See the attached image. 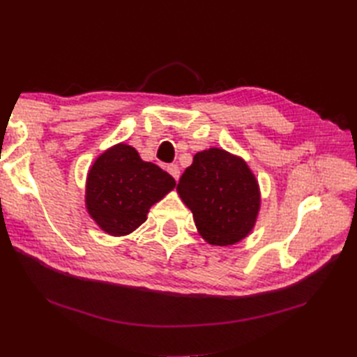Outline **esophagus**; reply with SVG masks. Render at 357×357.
<instances>
[{"instance_id": "obj_1", "label": "esophagus", "mask_w": 357, "mask_h": 357, "mask_svg": "<svg viewBox=\"0 0 357 357\" xmlns=\"http://www.w3.org/2000/svg\"><path fill=\"white\" fill-rule=\"evenodd\" d=\"M167 172H169L170 174H172V176L174 178V179H179V167L176 165V164H170V165H167Z\"/></svg>"}]
</instances>
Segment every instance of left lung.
Instances as JSON below:
<instances>
[{"mask_svg": "<svg viewBox=\"0 0 357 357\" xmlns=\"http://www.w3.org/2000/svg\"><path fill=\"white\" fill-rule=\"evenodd\" d=\"M176 190L208 244L233 245L253 230L261 192L242 158L216 147L198 151Z\"/></svg>", "mask_w": 357, "mask_h": 357, "instance_id": "1", "label": "left lung"}]
</instances>
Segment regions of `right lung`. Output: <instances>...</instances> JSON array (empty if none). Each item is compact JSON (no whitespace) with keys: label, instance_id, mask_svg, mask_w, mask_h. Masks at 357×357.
Returning a JSON list of instances; mask_svg holds the SVG:
<instances>
[{"label":"right lung","instance_id":"add662e5","mask_svg":"<svg viewBox=\"0 0 357 357\" xmlns=\"http://www.w3.org/2000/svg\"><path fill=\"white\" fill-rule=\"evenodd\" d=\"M176 185L169 173L142 161L121 142L105 150L90 167L86 184L89 215L112 236H126L146 222L150 207Z\"/></svg>","mask_w":357,"mask_h":357}]
</instances>
